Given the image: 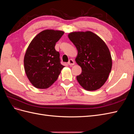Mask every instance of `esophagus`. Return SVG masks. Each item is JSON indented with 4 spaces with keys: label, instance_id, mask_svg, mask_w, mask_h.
Segmentation results:
<instances>
[{
    "label": "esophagus",
    "instance_id": "1",
    "mask_svg": "<svg viewBox=\"0 0 134 134\" xmlns=\"http://www.w3.org/2000/svg\"><path fill=\"white\" fill-rule=\"evenodd\" d=\"M68 64L69 65H70V66H72V65H74L75 62H74V61L73 60L71 59H70L69 60Z\"/></svg>",
    "mask_w": 134,
    "mask_h": 134
}]
</instances>
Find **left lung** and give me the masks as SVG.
<instances>
[{"mask_svg":"<svg viewBox=\"0 0 134 134\" xmlns=\"http://www.w3.org/2000/svg\"><path fill=\"white\" fill-rule=\"evenodd\" d=\"M68 37L78 50L75 62L82 68V73L76 76L78 83L87 91L98 90L106 83L112 66L107 44L89 31L72 32Z\"/></svg>","mask_w":134,"mask_h":134,"instance_id":"obj_1","label":"left lung"}]
</instances>
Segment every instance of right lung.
I'll return each instance as SVG.
<instances>
[{
    "mask_svg": "<svg viewBox=\"0 0 134 134\" xmlns=\"http://www.w3.org/2000/svg\"><path fill=\"white\" fill-rule=\"evenodd\" d=\"M64 32L46 30L40 32L28 45L24 57V67L28 80L38 89L50 87L58 79L64 66L60 64L55 44Z\"/></svg>",
    "mask_w": 134,
    "mask_h": 134,
    "instance_id": "add662e5",
    "label": "right lung"
}]
</instances>
